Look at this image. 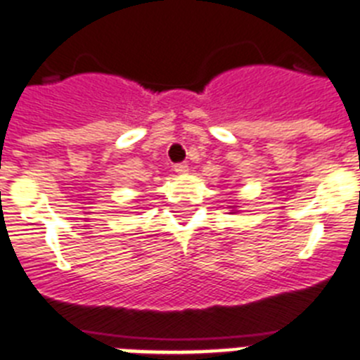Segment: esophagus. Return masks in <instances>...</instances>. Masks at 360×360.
<instances>
[{"instance_id": "esophagus-1", "label": "esophagus", "mask_w": 360, "mask_h": 360, "mask_svg": "<svg viewBox=\"0 0 360 360\" xmlns=\"http://www.w3.org/2000/svg\"><path fill=\"white\" fill-rule=\"evenodd\" d=\"M189 171V165L186 162H180V164H174V173L178 174H186Z\"/></svg>"}]
</instances>
